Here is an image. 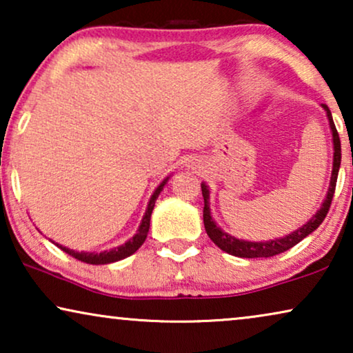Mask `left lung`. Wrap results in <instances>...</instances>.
<instances>
[{"instance_id": "8db88e82", "label": "left lung", "mask_w": 353, "mask_h": 353, "mask_svg": "<svg viewBox=\"0 0 353 353\" xmlns=\"http://www.w3.org/2000/svg\"><path fill=\"white\" fill-rule=\"evenodd\" d=\"M326 114H327V120H330V127L332 130V143H334V162H332V175H331V185L330 190H327V196L323 205L320 207V210L316 212L315 215L312 216L310 220L307 221L302 228H299L294 233L284 236V238L279 239H273V241H265V243H250V241H243V239H236L233 236H230L225 231H221L219 226L215 225V221L212 220L210 215V207H209V190L207 186L202 183V196H204V226L209 238L214 241V243L219 245L221 250H225L226 254L234 255V257H243V259H260V257H273V255H278L281 252H286L294 245L301 243L303 238H307L308 234L313 233L318 226L323 223V220L326 219L327 212H330L332 197H334V191H336V181H337V173H339V167H341V139H339V133H337L336 125L332 122V115L331 110L327 109L326 104H323Z\"/></svg>"}]
</instances>
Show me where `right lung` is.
<instances>
[{"label": "right lung", "instance_id": "add662e5", "mask_svg": "<svg viewBox=\"0 0 353 353\" xmlns=\"http://www.w3.org/2000/svg\"><path fill=\"white\" fill-rule=\"evenodd\" d=\"M168 178H165L161 185L157 186V190L154 191V194L151 197V201H149L148 204V209H146V214H144L143 220H141V225H139L138 228V233L133 236L132 239L128 241V243H125L123 245H120L117 249H112V250H104V252H99V254H94V252H75V250H70L67 248H62V245L56 244L57 248H61L64 250L65 254L72 255V257L80 260V262H85V263H91V265H105V263H112V262H119V260H122L125 257H128V255H132L137 252V250L141 248L144 239H146L148 236V231H149V225H151V214H152V209H154V204H156V199L161 194V191L163 190V186H165Z\"/></svg>", "mask_w": 353, "mask_h": 353}]
</instances>
